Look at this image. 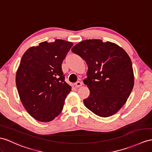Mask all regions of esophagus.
Segmentation results:
<instances>
[{
    "mask_svg": "<svg viewBox=\"0 0 152 152\" xmlns=\"http://www.w3.org/2000/svg\"><path fill=\"white\" fill-rule=\"evenodd\" d=\"M75 86L77 88H79V87H80L81 86H82L83 84H82V83L80 82V81H77V82H76L75 83Z\"/></svg>",
    "mask_w": 152,
    "mask_h": 152,
    "instance_id": "obj_1",
    "label": "esophagus"
}]
</instances>
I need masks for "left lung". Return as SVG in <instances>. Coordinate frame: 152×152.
<instances>
[{
	"label": "left lung",
	"mask_w": 152,
	"mask_h": 152,
	"mask_svg": "<svg viewBox=\"0 0 152 152\" xmlns=\"http://www.w3.org/2000/svg\"><path fill=\"white\" fill-rule=\"evenodd\" d=\"M72 51L88 67L84 83L90 93L84 99L85 106L100 117L113 115L124 106L134 88V71L128 55L116 44L99 39L83 40Z\"/></svg>",
	"instance_id": "1"
}]
</instances>
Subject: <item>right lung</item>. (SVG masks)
<instances>
[{
  "label": "right lung",
  "mask_w": 152,
  "mask_h": 152,
  "mask_svg": "<svg viewBox=\"0 0 152 152\" xmlns=\"http://www.w3.org/2000/svg\"><path fill=\"white\" fill-rule=\"evenodd\" d=\"M72 46V42L61 39L42 42L29 48L21 58L15 79L18 93L28 113L40 122L57 117L71 91L62 63Z\"/></svg>",
  "instance_id": "right-lung-1"
}]
</instances>
